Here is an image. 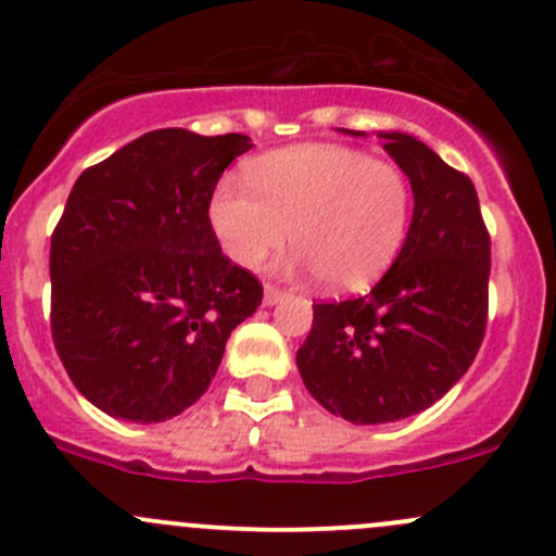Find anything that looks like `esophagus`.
<instances>
[{
	"label": "esophagus",
	"mask_w": 556,
	"mask_h": 556,
	"mask_svg": "<svg viewBox=\"0 0 556 556\" xmlns=\"http://www.w3.org/2000/svg\"><path fill=\"white\" fill-rule=\"evenodd\" d=\"M282 299H285V290H279L277 285H266V290H263V304L274 306V304H279Z\"/></svg>",
	"instance_id": "34e87169"
}]
</instances>
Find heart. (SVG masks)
I'll return each mask as SVG.
<instances>
[{"mask_svg": "<svg viewBox=\"0 0 556 556\" xmlns=\"http://www.w3.org/2000/svg\"><path fill=\"white\" fill-rule=\"evenodd\" d=\"M249 190L219 181L208 223L233 263L255 268L288 239L293 263L333 293L371 288L407 241L413 187L399 165L342 143H304L252 160Z\"/></svg>", "mask_w": 556, "mask_h": 556, "instance_id": "1", "label": "heart"}]
</instances>
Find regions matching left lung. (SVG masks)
Segmentation results:
<instances>
[{
  "instance_id": "1",
  "label": "left lung",
  "mask_w": 556,
  "mask_h": 556,
  "mask_svg": "<svg viewBox=\"0 0 556 556\" xmlns=\"http://www.w3.org/2000/svg\"><path fill=\"white\" fill-rule=\"evenodd\" d=\"M380 138L413 187L407 241L369 295L312 306L295 353L306 391L361 427L445 396L476 361L489 312L492 241L472 181L413 135Z\"/></svg>"
}]
</instances>
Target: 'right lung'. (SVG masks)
Wrapping results in <instances>:
<instances>
[{
    "instance_id": "obj_1",
    "label": "right lung",
    "mask_w": 556,
    "mask_h": 556,
    "mask_svg": "<svg viewBox=\"0 0 556 556\" xmlns=\"http://www.w3.org/2000/svg\"><path fill=\"white\" fill-rule=\"evenodd\" d=\"M247 135L168 127L91 165L51 236V333L94 407L160 424L206 393L263 288L223 255L208 201Z\"/></svg>"
}]
</instances>
